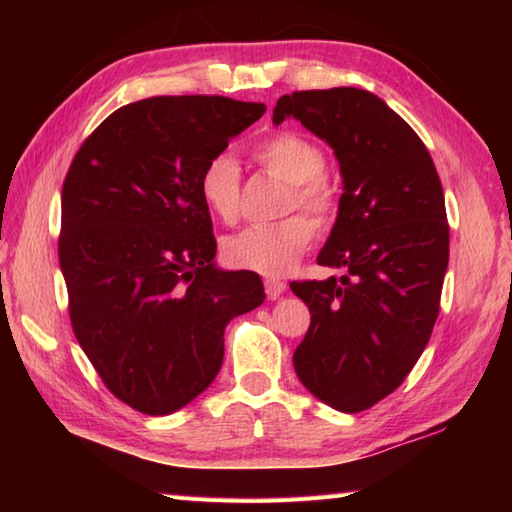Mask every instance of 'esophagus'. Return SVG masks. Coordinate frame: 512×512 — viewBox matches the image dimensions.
Here are the masks:
<instances>
[{"instance_id":"obj_1","label":"esophagus","mask_w":512,"mask_h":512,"mask_svg":"<svg viewBox=\"0 0 512 512\" xmlns=\"http://www.w3.org/2000/svg\"><path fill=\"white\" fill-rule=\"evenodd\" d=\"M264 289H266L268 300H277L284 291H287V282L275 280V277H268V280H264Z\"/></svg>"}]
</instances>
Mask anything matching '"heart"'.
<instances>
[{
  "label": "heart",
  "instance_id": "1",
  "mask_svg": "<svg viewBox=\"0 0 512 512\" xmlns=\"http://www.w3.org/2000/svg\"><path fill=\"white\" fill-rule=\"evenodd\" d=\"M262 167L289 183L284 210L300 207L327 225L339 210V194L325 176V153L318 144L298 133H275L255 146ZM198 192L207 210L223 223H235L241 212V169L235 155L221 151L205 162ZM316 228L305 214H291L275 223L250 225L223 239V259L232 268L262 275H282L305 255Z\"/></svg>",
  "mask_w": 512,
  "mask_h": 512
}]
</instances>
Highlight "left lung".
I'll return each instance as SVG.
<instances>
[{
	"label": "left lung",
	"mask_w": 512,
	"mask_h": 512,
	"mask_svg": "<svg viewBox=\"0 0 512 512\" xmlns=\"http://www.w3.org/2000/svg\"><path fill=\"white\" fill-rule=\"evenodd\" d=\"M341 164L339 216L318 264L341 277L291 282L311 323L293 368L311 395L359 413L409 375L440 311L449 262L445 194L427 146L377 94L305 90L277 99Z\"/></svg>",
	"instance_id": "8db88e82"
}]
</instances>
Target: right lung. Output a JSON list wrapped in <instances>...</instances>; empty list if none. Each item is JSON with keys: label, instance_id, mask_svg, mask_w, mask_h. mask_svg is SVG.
<instances>
[{"label": "right lung", "instance_id": "right-lung-1", "mask_svg": "<svg viewBox=\"0 0 512 512\" xmlns=\"http://www.w3.org/2000/svg\"><path fill=\"white\" fill-rule=\"evenodd\" d=\"M266 112L228 97H151L94 128L63 183L58 257L69 318L108 391L169 415L223 363V332L259 307L253 271H219L198 178Z\"/></svg>", "mask_w": 512, "mask_h": 512}]
</instances>
